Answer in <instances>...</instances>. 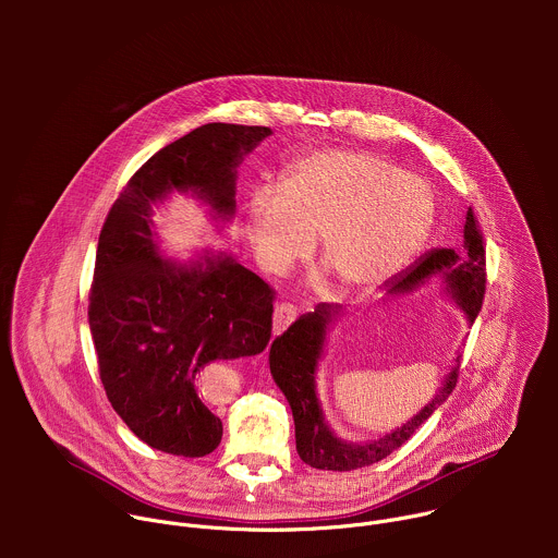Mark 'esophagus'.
Returning a JSON list of instances; mask_svg holds the SVG:
<instances>
[{
    "label": "esophagus",
    "mask_w": 558,
    "mask_h": 558,
    "mask_svg": "<svg viewBox=\"0 0 558 558\" xmlns=\"http://www.w3.org/2000/svg\"><path fill=\"white\" fill-rule=\"evenodd\" d=\"M295 320V308L291 304H278L274 308V333H282Z\"/></svg>",
    "instance_id": "esophagus-1"
}]
</instances>
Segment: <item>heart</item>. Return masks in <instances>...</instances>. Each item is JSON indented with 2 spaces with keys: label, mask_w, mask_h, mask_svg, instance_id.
Here are the masks:
<instances>
[{
  "label": "heart",
  "mask_w": 558,
  "mask_h": 558,
  "mask_svg": "<svg viewBox=\"0 0 558 558\" xmlns=\"http://www.w3.org/2000/svg\"><path fill=\"white\" fill-rule=\"evenodd\" d=\"M430 225L424 185L386 158L347 147L311 151L282 185L258 187L247 203V233L258 263L287 271L320 235V258L347 293H364L400 274Z\"/></svg>",
  "instance_id": "1"
}]
</instances>
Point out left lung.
Instances as JSON below:
<instances>
[{
    "mask_svg": "<svg viewBox=\"0 0 558 558\" xmlns=\"http://www.w3.org/2000/svg\"><path fill=\"white\" fill-rule=\"evenodd\" d=\"M433 278H441L444 293L457 304L472 325L482 311L486 293V250L480 225L472 209L465 214L463 225V252L433 250L422 256L404 274L395 276L388 284V293H409L424 287ZM344 313L340 304H317L313 311L300 315L298 320L271 342L269 368L278 388L284 392L295 424V450L304 463L320 470H357L381 461L392 450L407 444L420 426L448 400L459 375V355L454 366L446 375L441 388L433 400L413 415L407 424L373 439V441H347L338 437L325 420L320 397H317V364L325 355V344L331 327Z\"/></svg>",
    "mask_w": 558,
    "mask_h": 558,
    "instance_id": "left-lung-1",
    "label": "left lung"
}]
</instances>
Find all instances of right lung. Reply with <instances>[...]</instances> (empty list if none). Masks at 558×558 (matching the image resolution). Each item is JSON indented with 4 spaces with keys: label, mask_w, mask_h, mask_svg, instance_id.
Masks as SVG:
<instances>
[{
    "label": "right lung",
    "mask_w": 558,
    "mask_h": 558,
    "mask_svg": "<svg viewBox=\"0 0 558 558\" xmlns=\"http://www.w3.org/2000/svg\"><path fill=\"white\" fill-rule=\"evenodd\" d=\"M269 134L233 123L192 130L147 158L104 222L88 306L99 375L117 415L161 452L216 450L222 422L205 402L203 379L216 360L265 351L274 289L225 254L168 258L154 207L172 192L190 194L211 220L229 222L238 166Z\"/></svg>",
    "instance_id": "1"
}]
</instances>
